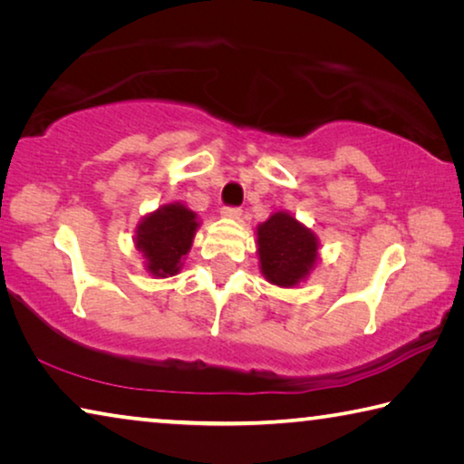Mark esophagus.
Listing matches in <instances>:
<instances>
[{
	"instance_id": "1",
	"label": "esophagus",
	"mask_w": 464,
	"mask_h": 464,
	"mask_svg": "<svg viewBox=\"0 0 464 464\" xmlns=\"http://www.w3.org/2000/svg\"><path fill=\"white\" fill-rule=\"evenodd\" d=\"M220 215H223L225 218H239L241 208L239 206H223V208H220Z\"/></svg>"
}]
</instances>
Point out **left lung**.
<instances>
[{
  "label": "left lung",
  "mask_w": 464,
  "mask_h": 464,
  "mask_svg": "<svg viewBox=\"0 0 464 464\" xmlns=\"http://www.w3.org/2000/svg\"><path fill=\"white\" fill-rule=\"evenodd\" d=\"M258 254L268 283L295 286L318 260V239L289 212H275L258 227Z\"/></svg>",
  "instance_id": "1"
}]
</instances>
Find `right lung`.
Masks as SVG:
<instances>
[{
  "instance_id": "1",
  "label": "right lung",
  "mask_w": 464,
  "mask_h": 464,
  "mask_svg": "<svg viewBox=\"0 0 464 464\" xmlns=\"http://www.w3.org/2000/svg\"><path fill=\"white\" fill-rule=\"evenodd\" d=\"M198 229L196 212L175 202L144 217L136 231V247L144 254L146 268L154 276H173L189 252Z\"/></svg>"
}]
</instances>
